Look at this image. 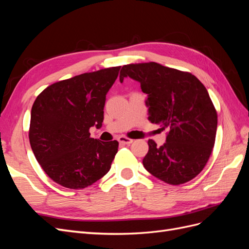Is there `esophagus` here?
I'll return each instance as SVG.
<instances>
[{
	"mask_svg": "<svg viewBox=\"0 0 249 249\" xmlns=\"http://www.w3.org/2000/svg\"><path fill=\"white\" fill-rule=\"evenodd\" d=\"M118 141L119 143H122V144H131V143H133V139H130V138H126L124 136H120L118 138Z\"/></svg>",
	"mask_w": 249,
	"mask_h": 249,
	"instance_id": "1",
	"label": "esophagus"
}]
</instances>
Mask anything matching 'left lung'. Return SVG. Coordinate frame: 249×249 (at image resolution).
<instances>
[{
	"instance_id": "left-lung-1",
	"label": "left lung",
	"mask_w": 249,
	"mask_h": 249,
	"mask_svg": "<svg viewBox=\"0 0 249 249\" xmlns=\"http://www.w3.org/2000/svg\"><path fill=\"white\" fill-rule=\"evenodd\" d=\"M140 83L148 119L168 130L161 146L148 140L143 166L170 185L189 182L206 166L214 147L217 113L208 90L192 73L156 62L124 65L119 74Z\"/></svg>"
}]
</instances>
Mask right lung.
Segmentation results:
<instances>
[{"mask_svg": "<svg viewBox=\"0 0 249 249\" xmlns=\"http://www.w3.org/2000/svg\"><path fill=\"white\" fill-rule=\"evenodd\" d=\"M120 66L79 74L54 83L36 97L29 139L37 162L55 183L83 189L111 168L118 142L90 138L100 129L109 89Z\"/></svg>", "mask_w": 249, "mask_h": 249, "instance_id": "add662e5", "label": "right lung"}]
</instances>
